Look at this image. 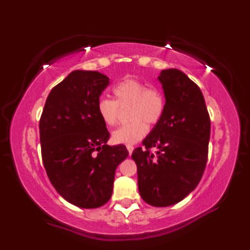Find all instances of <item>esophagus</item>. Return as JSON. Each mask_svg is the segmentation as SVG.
Masks as SVG:
<instances>
[{
	"instance_id": "obj_1",
	"label": "esophagus",
	"mask_w": 250,
	"mask_h": 250,
	"mask_svg": "<svg viewBox=\"0 0 250 250\" xmlns=\"http://www.w3.org/2000/svg\"><path fill=\"white\" fill-rule=\"evenodd\" d=\"M126 149H128V151H129V154H132V152L134 150L133 146H126Z\"/></svg>"
}]
</instances>
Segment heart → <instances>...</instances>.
<instances>
[{"label": "heart", "instance_id": "b5f03b06", "mask_svg": "<svg viewBox=\"0 0 250 250\" xmlns=\"http://www.w3.org/2000/svg\"><path fill=\"white\" fill-rule=\"evenodd\" d=\"M116 99L100 98L97 112L107 125H115L118 120L119 105L131 104L129 118L131 122L120 125L112 132V140L119 145H134L147 134L150 125L162 119L166 111V97L158 87H149L142 80L128 78L113 87Z\"/></svg>", "mask_w": 250, "mask_h": 250}]
</instances>
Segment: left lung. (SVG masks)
I'll use <instances>...</instances> for the list:
<instances>
[{"instance_id": "1", "label": "left lung", "mask_w": 250, "mask_h": 250, "mask_svg": "<svg viewBox=\"0 0 250 250\" xmlns=\"http://www.w3.org/2000/svg\"><path fill=\"white\" fill-rule=\"evenodd\" d=\"M158 79L166 111L142 141L146 149H134L132 159L142 200L166 207L183 200L200 183L208 154L210 120L200 87L183 71L162 70ZM151 147L158 149L155 155Z\"/></svg>"}]
</instances>
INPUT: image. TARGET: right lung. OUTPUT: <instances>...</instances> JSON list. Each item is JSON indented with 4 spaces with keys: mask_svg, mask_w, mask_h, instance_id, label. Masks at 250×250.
<instances>
[{
    "mask_svg": "<svg viewBox=\"0 0 250 250\" xmlns=\"http://www.w3.org/2000/svg\"><path fill=\"white\" fill-rule=\"evenodd\" d=\"M108 84L99 71H71L49 92L40 120L42 158L50 183L82 208H97L110 200L116 168L129 154L124 145H107L110 133L97 112Z\"/></svg>",
    "mask_w": 250,
    "mask_h": 250,
    "instance_id": "1",
    "label": "right lung"
}]
</instances>
